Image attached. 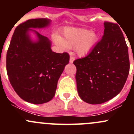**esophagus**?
Segmentation results:
<instances>
[{
	"instance_id": "34e87169",
	"label": "esophagus",
	"mask_w": 134,
	"mask_h": 134,
	"mask_svg": "<svg viewBox=\"0 0 134 134\" xmlns=\"http://www.w3.org/2000/svg\"><path fill=\"white\" fill-rule=\"evenodd\" d=\"M74 61H75V57H73V56H71V57H70V59H69L70 63H73Z\"/></svg>"
}]
</instances>
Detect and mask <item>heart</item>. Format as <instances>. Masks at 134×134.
<instances>
[{
  "label": "heart",
  "mask_w": 134,
  "mask_h": 134,
  "mask_svg": "<svg viewBox=\"0 0 134 134\" xmlns=\"http://www.w3.org/2000/svg\"><path fill=\"white\" fill-rule=\"evenodd\" d=\"M53 40L62 49L75 48L78 56L85 57L90 53L97 43L98 36L89 30L68 28L64 30L63 37L54 36Z\"/></svg>",
  "instance_id": "b5f03b06"
}]
</instances>
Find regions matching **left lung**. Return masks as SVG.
Here are the masks:
<instances>
[{"label":"left lung","instance_id":"left-lung-1","mask_svg":"<svg viewBox=\"0 0 134 134\" xmlns=\"http://www.w3.org/2000/svg\"><path fill=\"white\" fill-rule=\"evenodd\" d=\"M104 35L90 54L76 59L77 91L90 104L109 100L123 88L130 71L128 47L117 24L105 22Z\"/></svg>","mask_w":134,"mask_h":134}]
</instances>
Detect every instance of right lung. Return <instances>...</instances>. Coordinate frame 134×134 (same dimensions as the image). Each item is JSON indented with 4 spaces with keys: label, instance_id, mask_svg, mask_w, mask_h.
<instances>
[{
    "label": "right lung",
    "instance_id": "add662e5",
    "mask_svg": "<svg viewBox=\"0 0 134 134\" xmlns=\"http://www.w3.org/2000/svg\"><path fill=\"white\" fill-rule=\"evenodd\" d=\"M51 23L47 19H35L19 25L6 55L7 74L13 90L23 100L34 104L52 99L58 79L69 62L67 52H53L51 41L33 30L47 28Z\"/></svg>",
    "mask_w": 134,
    "mask_h": 134
}]
</instances>
